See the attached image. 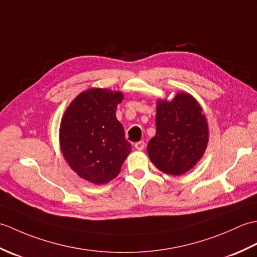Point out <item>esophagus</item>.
I'll return each mask as SVG.
<instances>
[{"instance_id":"obj_1","label":"esophagus","mask_w":257,"mask_h":257,"mask_svg":"<svg viewBox=\"0 0 257 257\" xmlns=\"http://www.w3.org/2000/svg\"><path fill=\"white\" fill-rule=\"evenodd\" d=\"M145 147H146L145 141H138V143L135 144V148L137 150H144Z\"/></svg>"}]
</instances>
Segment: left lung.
<instances>
[{"instance_id": "obj_1", "label": "left lung", "mask_w": 257, "mask_h": 257, "mask_svg": "<svg viewBox=\"0 0 257 257\" xmlns=\"http://www.w3.org/2000/svg\"><path fill=\"white\" fill-rule=\"evenodd\" d=\"M201 105L185 91L173 99H158L156 135L147 151L163 173L182 176L203 157L209 143V125Z\"/></svg>"}]
</instances>
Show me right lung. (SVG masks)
<instances>
[{
  "label": "right lung",
  "mask_w": 257,
  "mask_h": 257,
  "mask_svg": "<svg viewBox=\"0 0 257 257\" xmlns=\"http://www.w3.org/2000/svg\"><path fill=\"white\" fill-rule=\"evenodd\" d=\"M122 91L89 88L69 103L59 125L64 159L81 179L106 184L116 178L132 151L116 108Z\"/></svg>",
  "instance_id": "right-lung-1"
}]
</instances>
